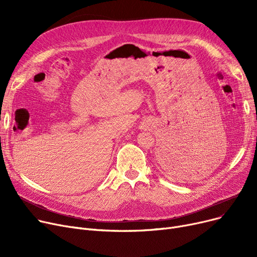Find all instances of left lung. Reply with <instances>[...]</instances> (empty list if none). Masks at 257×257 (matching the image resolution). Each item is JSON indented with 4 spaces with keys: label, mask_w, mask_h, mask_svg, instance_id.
Returning <instances> with one entry per match:
<instances>
[{
    "label": "left lung",
    "mask_w": 257,
    "mask_h": 257,
    "mask_svg": "<svg viewBox=\"0 0 257 257\" xmlns=\"http://www.w3.org/2000/svg\"><path fill=\"white\" fill-rule=\"evenodd\" d=\"M163 160H165V164H167V166L169 165V167H170V165H171L170 159H168V158H167V159H164V158H163Z\"/></svg>",
    "instance_id": "obj_1"
}]
</instances>
